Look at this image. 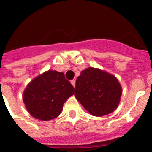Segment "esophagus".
<instances>
[{
  "instance_id": "esophagus-1",
  "label": "esophagus",
  "mask_w": 152,
  "mask_h": 152,
  "mask_svg": "<svg viewBox=\"0 0 152 152\" xmlns=\"http://www.w3.org/2000/svg\"><path fill=\"white\" fill-rule=\"evenodd\" d=\"M71 83L72 84V86H73L74 88H75V86H76V80H71Z\"/></svg>"
}]
</instances>
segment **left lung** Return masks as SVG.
I'll list each match as a JSON object with an SVG mask.
<instances>
[{
  "label": "left lung",
  "instance_id": "1",
  "mask_svg": "<svg viewBox=\"0 0 152 152\" xmlns=\"http://www.w3.org/2000/svg\"><path fill=\"white\" fill-rule=\"evenodd\" d=\"M121 92L115 76L98 69H86L76 79V98L94 116L101 117L115 110Z\"/></svg>",
  "mask_w": 152,
  "mask_h": 152
}]
</instances>
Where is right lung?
Listing matches in <instances>:
<instances>
[{"label": "right lung", "instance_id": "1", "mask_svg": "<svg viewBox=\"0 0 152 152\" xmlns=\"http://www.w3.org/2000/svg\"><path fill=\"white\" fill-rule=\"evenodd\" d=\"M74 91L75 88L63 72L50 70L28 84L23 93V102L32 117L52 120L61 113L63 104Z\"/></svg>", "mask_w": 152, "mask_h": 152}]
</instances>
